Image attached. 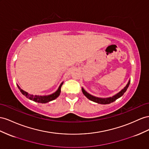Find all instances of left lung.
<instances>
[{
  "label": "left lung",
  "instance_id": "1",
  "mask_svg": "<svg viewBox=\"0 0 149 149\" xmlns=\"http://www.w3.org/2000/svg\"><path fill=\"white\" fill-rule=\"evenodd\" d=\"M130 83V79H129L128 83L127 84V85L125 86L123 89L119 91L118 93H117L116 94H115V95L111 96V97H108V98H99V97H96V96H95L93 95H92L90 93H88L86 91L84 90V89L83 88H81L82 90V92L84 94V95L86 96V97L89 99L91 101H93L95 103H100V104H110L112 102H115L116 100H117L118 98H120L121 96L124 94L125 92L127 90V88L129 86V84Z\"/></svg>",
  "mask_w": 149,
  "mask_h": 149
}]
</instances>
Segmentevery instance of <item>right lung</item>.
<instances>
[{
	"instance_id": "add662e5",
	"label": "right lung",
	"mask_w": 149,
	"mask_h": 149,
	"mask_svg": "<svg viewBox=\"0 0 149 149\" xmlns=\"http://www.w3.org/2000/svg\"><path fill=\"white\" fill-rule=\"evenodd\" d=\"M63 82H62L60 85L59 86V88H58V90H56L54 93H52L51 95H34L32 94H29L27 92L24 91L23 90H22L20 86L17 84V87L19 88V90H20V91L21 92V93L24 95L26 98H29L31 100H33V101L35 102H38V103H46L49 102L51 101H53V100H55L56 98H57L58 96H59L60 93H61V88L63 85Z\"/></svg>"
}]
</instances>
